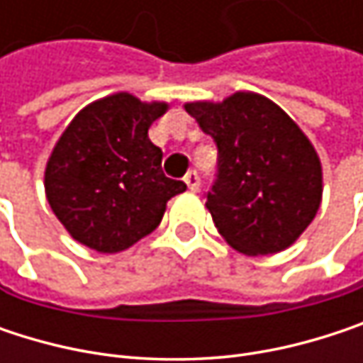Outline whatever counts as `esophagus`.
Returning a JSON list of instances; mask_svg holds the SVG:
<instances>
[{"instance_id":"obj_1","label":"esophagus","mask_w":363,"mask_h":363,"mask_svg":"<svg viewBox=\"0 0 363 363\" xmlns=\"http://www.w3.org/2000/svg\"><path fill=\"white\" fill-rule=\"evenodd\" d=\"M184 182H186V186H189L191 191H197V189H199V174H197L195 170L186 172V177H184Z\"/></svg>"}]
</instances>
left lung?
Masks as SVG:
<instances>
[{"label": "left lung", "mask_w": 363, "mask_h": 363, "mask_svg": "<svg viewBox=\"0 0 363 363\" xmlns=\"http://www.w3.org/2000/svg\"><path fill=\"white\" fill-rule=\"evenodd\" d=\"M184 109L218 147L206 208L225 242L246 256L292 246L315 218L324 191L322 164L305 132L254 92Z\"/></svg>", "instance_id": "left-lung-1"}]
</instances>
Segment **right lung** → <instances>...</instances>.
I'll return each instance as SVG.
<instances>
[{"label":"right lung","mask_w":363,"mask_h":363,"mask_svg":"<svg viewBox=\"0 0 363 363\" xmlns=\"http://www.w3.org/2000/svg\"><path fill=\"white\" fill-rule=\"evenodd\" d=\"M166 103H143L128 92L79 111L52 149L45 197L71 238L115 254L155 231L170 197L186 189L162 170V149L149 140Z\"/></svg>","instance_id":"obj_1"}]
</instances>
